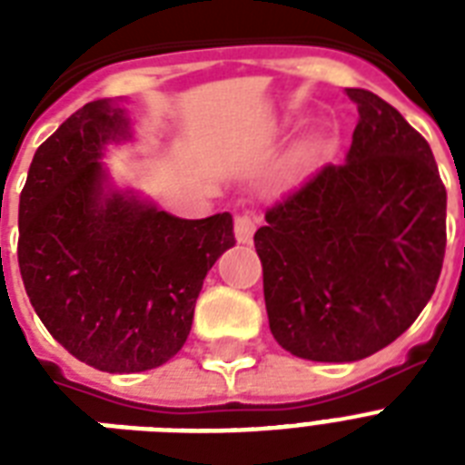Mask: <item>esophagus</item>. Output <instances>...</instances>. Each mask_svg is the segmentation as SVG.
Here are the masks:
<instances>
[{"label":"esophagus","instance_id":"obj_1","mask_svg":"<svg viewBox=\"0 0 465 465\" xmlns=\"http://www.w3.org/2000/svg\"><path fill=\"white\" fill-rule=\"evenodd\" d=\"M233 233H236V241L239 243H251L255 233V219L243 214V217H236V224H233Z\"/></svg>","mask_w":465,"mask_h":465}]
</instances>
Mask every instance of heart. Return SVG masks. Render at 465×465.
I'll return each instance as SVG.
<instances>
[{
	"mask_svg": "<svg viewBox=\"0 0 465 465\" xmlns=\"http://www.w3.org/2000/svg\"><path fill=\"white\" fill-rule=\"evenodd\" d=\"M325 152V142L323 137H311L304 144H299L297 152L292 154L290 166H287V178L290 181H297L299 175H304L313 163H316Z\"/></svg>",
	"mask_w": 465,
	"mask_h": 465,
	"instance_id": "obj_1",
	"label": "heart"
}]
</instances>
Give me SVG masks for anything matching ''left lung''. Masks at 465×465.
I'll list each match as a JSON object with an SVG mask.
<instances>
[{
	"label": "left lung",
	"mask_w": 465,
	"mask_h": 465,
	"mask_svg": "<svg viewBox=\"0 0 465 465\" xmlns=\"http://www.w3.org/2000/svg\"><path fill=\"white\" fill-rule=\"evenodd\" d=\"M357 127L255 232L270 331L294 357L357 361L403 335L432 299L447 190L425 137L383 98L347 89Z\"/></svg>",
	"instance_id": "1"
}]
</instances>
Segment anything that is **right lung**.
<instances>
[{
    "label": "right lung",
    "mask_w": 465,
    "mask_h": 465,
    "mask_svg": "<svg viewBox=\"0 0 465 465\" xmlns=\"http://www.w3.org/2000/svg\"><path fill=\"white\" fill-rule=\"evenodd\" d=\"M134 140L120 101H91L38 147L18 203L25 294L69 354L111 374L166 364L188 340L210 268L236 243L229 212L181 219L105 163Z\"/></svg>",
    "instance_id": "right-lung-1"
}]
</instances>
